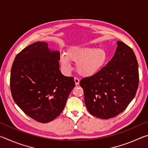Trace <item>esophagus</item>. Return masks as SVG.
Here are the masks:
<instances>
[{"label":"esophagus","instance_id":"1","mask_svg":"<svg viewBox=\"0 0 148 148\" xmlns=\"http://www.w3.org/2000/svg\"><path fill=\"white\" fill-rule=\"evenodd\" d=\"M74 82H75V84H76V86H77V85H79V79L78 78H77V77H75V78H74Z\"/></svg>","mask_w":148,"mask_h":148}]
</instances>
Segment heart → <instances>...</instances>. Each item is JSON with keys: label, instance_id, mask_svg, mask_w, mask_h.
<instances>
[{"label": "heart", "instance_id": "b5f03b06", "mask_svg": "<svg viewBox=\"0 0 148 148\" xmlns=\"http://www.w3.org/2000/svg\"><path fill=\"white\" fill-rule=\"evenodd\" d=\"M109 56L106 49L92 47H72L67 50L66 56H61L60 62L65 71H71L70 62L76 64L80 76L91 77L96 75L106 64Z\"/></svg>", "mask_w": 148, "mask_h": 148}]
</instances>
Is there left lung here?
Instances as JSON below:
<instances>
[{
  "label": "left lung",
  "instance_id": "8db88e82",
  "mask_svg": "<svg viewBox=\"0 0 148 148\" xmlns=\"http://www.w3.org/2000/svg\"><path fill=\"white\" fill-rule=\"evenodd\" d=\"M113 58L99 73L80 81L89 112L101 119L116 117L134 98L138 86V65L132 49L120 41Z\"/></svg>",
  "mask_w": 148,
  "mask_h": 148
}]
</instances>
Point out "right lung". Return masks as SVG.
<instances>
[{"label":"right lung","instance_id":"obj_1","mask_svg":"<svg viewBox=\"0 0 148 148\" xmlns=\"http://www.w3.org/2000/svg\"><path fill=\"white\" fill-rule=\"evenodd\" d=\"M59 60V51L36 42L17 54L12 66L14 101L27 116L44 123L61 114L75 87L73 77L61 74Z\"/></svg>","mask_w":148,"mask_h":148}]
</instances>
